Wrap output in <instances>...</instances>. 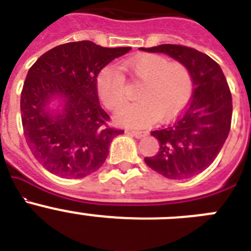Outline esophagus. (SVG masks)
I'll return each instance as SVG.
<instances>
[{
    "label": "esophagus",
    "instance_id": "esophagus-1",
    "mask_svg": "<svg viewBox=\"0 0 251 251\" xmlns=\"http://www.w3.org/2000/svg\"><path fill=\"white\" fill-rule=\"evenodd\" d=\"M129 134H130V136L134 137V138H137V139H141L142 137L146 136V133L141 132V130H129Z\"/></svg>",
    "mask_w": 251,
    "mask_h": 251
}]
</instances>
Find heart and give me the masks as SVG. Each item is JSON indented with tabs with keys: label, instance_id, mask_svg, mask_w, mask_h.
Here are the masks:
<instances>
[{
	"label": "heart",
	"instance_id": "heart-1",
	"mask_svg": "<svg viewBox=\"0 0 251 251\" xmlns=\"http://www.w3.org/2000/svg\"><path fill=\"white\" fill-rule=\"evenodd\" d=\"M143 86L138 103L119 110L115 119L124 126L145 127L158 117L170 118L182 109L192 93V77L182 63H170L161 55L147 54L124 64ZM97 89L106 108L118 110L127 103L124 77L117 69L106 66L97 77Z\"/></svg>",
	"mask_w": 251,
	"mask_h": 251
}]
</instances>
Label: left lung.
<instances>
[{"mask_svg":"<svg viewBox=\"0 0 251 251\" xmlns=\"http://www.w3.org/2000/svg\"><path fill=\"white\" fill-rule=\"evenodd\" d=\"M141 49L168 55L191 74V101L176 121L151 133L159 151L145 158L148 167L167 178H191L211 165L229 136L232 99L226 77L216 61L192 48L163 44Z\"/></svg>","mask_w":251,"mask_h":251,"instance_id":"1","label":"left lung"}]
</instances>
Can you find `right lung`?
Listing matches in <instances>:
<instances>
[{
    "mask_svg": "<svg viewBox=\"0 0 251 251\" xmlns=\"http://www.w3.org/2000/svg\"><path fill=\"white\" fill-rule=\"evenodd\" d=\"M130 49L103 48L86 40L68 43L49 50L30 68L21 92L22 127L28 148L49 172L83 178L103 166L110 142L123 130L108 126L97 77Z\"/></svg>",
    "mask_w": 251,
    "mask_h": 251,
    "instance_id": "right-lung-1",
    "label": "right lung"
}]
</instances>
